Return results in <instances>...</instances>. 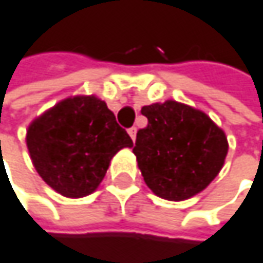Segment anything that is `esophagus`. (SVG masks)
<instances>
[{"mask_svg": "<svg viewBox=\"0 0 263 263\" xmlns=\"http://www.w3.org/2000/svg\"><path fill=\"white\" fill-rule=\"evenodd\" d=\"M128 134H129V137L132 138V141H135V138H137V128H129Z\"/></svg>", "mask_w": 263, "mask_h": 263, "instance_id": "34e87169", "label": "esophagus"}]
</instances>
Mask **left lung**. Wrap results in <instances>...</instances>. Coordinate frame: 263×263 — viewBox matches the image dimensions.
Wrapping results in <instances>:
<instances>
[{"label":"left lung","mask_w":263,"mask_h":263,"mask_svg":"<svg viewBox=\"0 0 263 263\" xmlns=\"http://www.w3.org/2000/svg\"><path fill=\"white\" fill-rule=\"evenodd\" d=\"M148 123L137 134L134 155L148 189L168 201H184L217 177L228 138L204 111L166 100L144 105Z\"/></svg>","instance_id":"8db88e82"}]
</instances>
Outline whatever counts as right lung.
<instances>
[{"label": "right lung", "mask_w": 263, "mask_h": 263, "mask_svg": "<svg viewBox=\"0 0 263 263\" xmlns=\"http://www.w3.org/2000/svg\"><path fill=\"white\" fill-rule=\"evenodd\" d=\"M131 137L105 101L76 95L35 117L26 129V147L39 176L65 198L93 193L119 150Z\"/></svg>", "instance_id": "obj_1"}]
</instances>
